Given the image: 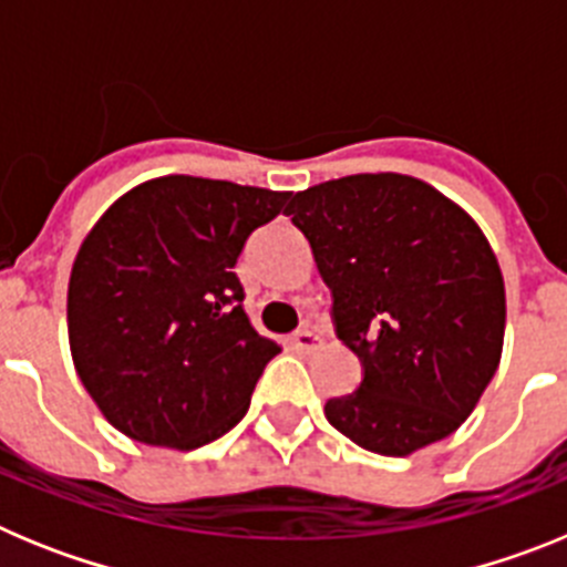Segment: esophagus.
I'll use <instances>...</instances> for the list:
<instances>
[{"label":"esophagus","mask_w":567,"mask_h":567,"mask_svg":"<svg viewBox=\"0 0 567 567\" xmlns=\"http://www.w3.org/2000/svg\"><path fill=\"white\" fill-rule=\"evenodd\" d=\"M289 343H292L295 352H300V354H312L320 349V338L315 332H309V329H300V332H295L292 338H289Z\"/></svg>","instance_id":"esophagus-1"}]
</instances>
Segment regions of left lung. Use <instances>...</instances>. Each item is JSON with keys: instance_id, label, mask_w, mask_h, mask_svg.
I'll use <instances>...</instances> for the list:
<instances>
[{"instance_id": "1", "label": "left lung", "mask_w": 567, "mask_h": 567, "mask_svg": "<svg viewBox=\"0 0 567 567\" xmlns=\"http://www.w3.org/2000/svg\"><path fill=\"white\" fill-rule=\"evenodd\" d=\"M292 224L363 363L323 414L360 449L409 457L465 423L497 372L505 284L477 221L414 175L363 173L295 193Z\"/></svg>"}]
</instances>
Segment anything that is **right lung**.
<instances>
[{
    "label": "right lung",
    "mask_w": 567,
    "mask_h": 567,
    "mask_svg": "<svg viewBox=\"0 0 567 567\" xmlns=\"http://www.w3.org/2000/svg\"><path fill=\"white\" fill-rule=\"evenodd\" d=\"M289 193L162 175L115 198L79 247L68 340L84 389L130 440L193 452L249 409L280 352L233 272L244 240Z\"/></svg>",
    "instance_id": "add662e5"
}]
</instances>
